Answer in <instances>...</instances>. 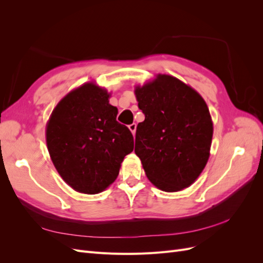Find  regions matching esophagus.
<instances>
[{
  "label": "esophagus",
  "instance_id": "obj_1",
  "mask_svg": "<svg viewBox=\"0 0 263 263\" xmlns=\"http://www.w3.org/2000/svg\"><path fill=\"white\" fill-rule=\"evenodd\" d=\"M136 127H137V125L135 124V123H133V124H130L128 126V128H129V130L132 132V134L134 135V136H135V134H136Z\"/></svg>",
  "mask_w": 263,
  "mask_h": 263
}]
</instances>
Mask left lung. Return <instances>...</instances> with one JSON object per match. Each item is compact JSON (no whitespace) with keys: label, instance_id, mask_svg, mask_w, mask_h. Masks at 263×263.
<instances>
[{"label":"left lung","instance_id":"obj_1","mask_svg":"<svg viewBox=\"0 0 263 263\" xmlns=\"http://www.w3.org/2000/svg\"><path fill=\"white\" fill-rule=\"evenodd\" d=\"M135 95L145 114L136 129L135 154L147 178L164 192L190 186L210 158L213 122L205 101L166 74L136 86Z\"/></svg>","mask_w":263,"mask_h":263}]
</instances>
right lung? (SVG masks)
<instances>
[{
	"label": "right lung",
	"mask_w": 263,
	"mask_h": 263,
	"mask_svg": "<svg viewBox=\"0 0 263 263\" xmlns=\"http://www.w3.org/2000/svg\"><path fill=\"white\" fill-rule=\"evenodd\" d=\"M105 89L92 82L71 91L54 107L46 127L54 168L77 192L98 194L116 180L134 150V137L116 121Z\"/></svg>",
	"instance_id": "1"
}]
</instances>
